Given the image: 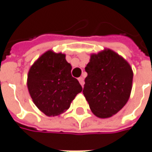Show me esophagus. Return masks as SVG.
Listing matches in <instances>:
<instances>
[{
    "label": "esophagus",
    "mask_w": 152,
    "mask_h": 152,
    "mask_svg": "<svg viewBox=\"0 0 152 152\" xmlns=\"http://www.w3.org/2000/svg\"><path fill=\"white\" fill-rule=\"evenodd\" d=\"M78 80H79V82L80 84L81 85V86L83 87L84 86V79H83V77H80V78H78Z\"/></svg>",
    "instance_id": "1"
}]
</instances>
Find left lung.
<instances>
[{
  "label": "left lung",
  "instance_id": "left-lung-1",
  "mask_svg": "<svg viewBox=\"0 0 152 152\" xmlns=\"http://www.w3.org/2000/svg\"><path fill=\"white\" fill-rule=\"evenodd\" d=\"M83 94L94 115L108 118L127 104L132 88L130 64L112 49L91 53L86 65Z\"/></svg>",
  "mask_w": 152,
  "mask_h": 152
}]
</instances>
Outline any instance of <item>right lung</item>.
Listing matches in <instances>:
<instances>
[{"label":"right lung","instance_id":"right-lung-1","mask_svg":"<svg viewBox=\"0 0 152 152\" xmlns=\"http://www.w3.org/2000/svg\"><path fill=\"white\" fill-rule=\"evenodd\" d=\"M72 68L66 54L48 50L28 70V93L34 104L47 116L65 113L76 94L82 91L79 81L72 76Z\"/></svg>","mask_w":152,"mask_h":152}]
</instances>
